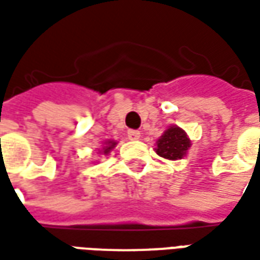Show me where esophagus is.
Wrapping results in <instances>:
<instances>
[{"label":"esophagus","mask_w":260,"mask_h":260,"mask_svg":"<svg viewBox=\"0 0 260 260\" xmlns=\"http://www.w3.org/2000/svg\"><path fill=\"white\" fill-rule=\"evenodd\" d=\"M141 138V132L136 129H129L128 131V139H131V141H138Z\"/></svg>","instance_id":"1"}]
</instances>
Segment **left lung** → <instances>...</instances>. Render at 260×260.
<instances>
[{
  "instance_id": "left-lung-1",
  "label": "left lung",
  "mask_w": 260,
  "mask_h": 260,
  "mask_svg": "<svg viewBox=\"0 0 260 260\" xmlns=\"http://www.w3.org/2000/svg\"><path fill=\"white\" fill-rule=\"evenodd\" d=\"M189 146H191V141L185 132L178 126H171L157 141L156 153L164 158L178 160L185 156Z\"/></svg>"
}]
</instances>
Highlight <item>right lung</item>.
I'll return each mask as SVG.
<instances>
[{
	"instance_id": "1",
	"label": "right lung",
	"mask_w": 260,
	"mask_h": 260,
	"mask_svg": "<svg viewBox=\"0 0 260 260\" xmlns=\"http://www.w3.org/2000/svg\"><path fill=\"white\" fill-rule=\"evenodd\" d=\"M106 145H107V146H104V147H103V150H104V154H107V153L110 152V150H111V149H113L114 146H115V142L108 141L107 143H106Z\"/></svg>"
}]
</instances>
